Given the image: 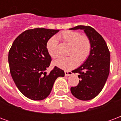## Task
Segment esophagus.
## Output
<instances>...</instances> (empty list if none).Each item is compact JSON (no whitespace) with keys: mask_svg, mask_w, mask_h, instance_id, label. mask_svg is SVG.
Returning a JSON list of instances; mask_svg holds the SVG:
<instances>
[{"mask_svg":"<svg viewBox=\"0 0 121 121\" xmlns=\"http://www.w3.org/2000/svg\"><path fill=\"white\" fill-rule=\"evenodd\" d=\"M73 74V73L71 71H65V75L66 76H71Z\"/></svg>","mask_w":121,"mask_h":121,"instance_id":"obj_1","label":"esophagus"}]
</instances>
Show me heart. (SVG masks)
<instances>
[{
  "label": "heart",
  "instance_id": "obj_1",
  "mask_svg": "<svg viewBox=\"0 0 121 121\" xmlns=\"http://www.w3.org/2000/svg\"><path fill=\"white\" fill-rule=\"evenodd\" d=\"M59 39L71 45L68 57H61L53 62V64L59 68L69 70L74 68L78 63H82L89 57L91 50V41L86 35H81L76 31L67 30L58 35ZM46 48L50 57L58 56V40L56 37H52L48 40Z\"/></svg>",
  "mask_w": 121,
  "mask_h": 121
}]
</instances>
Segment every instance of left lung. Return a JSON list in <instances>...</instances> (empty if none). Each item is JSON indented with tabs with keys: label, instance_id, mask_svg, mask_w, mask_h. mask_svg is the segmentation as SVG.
Returning <instances> with one entry per match:
<instances>
[{
	"label": "left lung",
	"instance_id": "8db88e82",
	"mask_svg": "<svg viewBox=\"0 0 121 121\" xmlns=\"http://www.w3.org/2000/svg\"><path fill=\"white\" fill-rule=\"evenodd\" d=\"M83 30L91 44V53L81 66L72 71L78 73L79 84L71 87L74 96L81 100H89L99 95L109 73L110 54L106 43L100 34L89 26H77L69 30Z\"/></svg>",
	"mask_w": 121,
	"mask_h": 121
}]
</instances>
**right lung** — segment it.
<instances>
[{
  "label": "right lung",
  "instance_id": "obj_1",
  "mask_svg": "<svg viewBox=\"0 0 121 121\" xmlns=\"http://www.w3.org/2000/svg\"><path fill=\"white\" fill-rule=\"evenodd\" d=\"M59 30L37 28L23 32L9 49L8 63L15 84L21 93L34 100H41L50 95L54 83L65 73L55 67L46 72L51 57L46 48L48 40Z\"/></svg>",
  "mask_w": 121,
  "mask_h": 121
}]
</instances>
